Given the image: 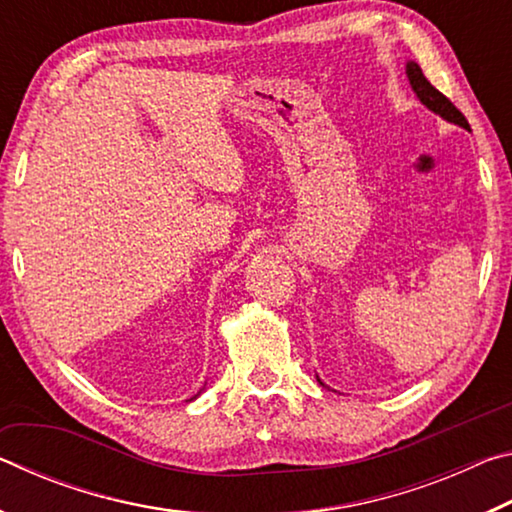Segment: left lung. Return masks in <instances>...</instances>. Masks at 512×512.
Instances as JSON below:
<instances>
[{
    "instance_id": "left-lung-1",
    "label": "left lung",
    "mask_w": 512,
    "mask_h": 512,
    "mask_svg": "<svg viewBox=\"0 0 512 512\" xmlns=\"http://www.w3.org/2000/svg\"><path fill=\"white\" fill-rule=\"evenodd\" d=\"M406 76H409L411 90L415 92V97L420 99L424 108L436 112L438 117H443L445 121H449V124L461 126V128H465V131H470V124H467L463 112L458 110L454 103L445 97L443 92H438L436 88H433V85L427 81V76L422 74V69H420L418 63H415V60H409V63H406ZM320 384H323V381H320Z\"/></svg>"
}]
</instances>
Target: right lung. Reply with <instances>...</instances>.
I'll use <instances>...</instances> for the list:
<instances>
[{
  "label": "right lung",
  "instance_id": "obj_1",
  "mask_svg": "<svg viewBox=\"0 0 512 512\" xmlns=\"http://www.w3.org/2000/svg\"><path fill=\"white\" fill-rule=\"evenodd\" d=\"M198 395H201V393H198ZM198 395H194V397H192V400H196V397H198Z\"/></svg>",
  "mask_w": 512,
  "mask_h": 512
}]
</instances>
